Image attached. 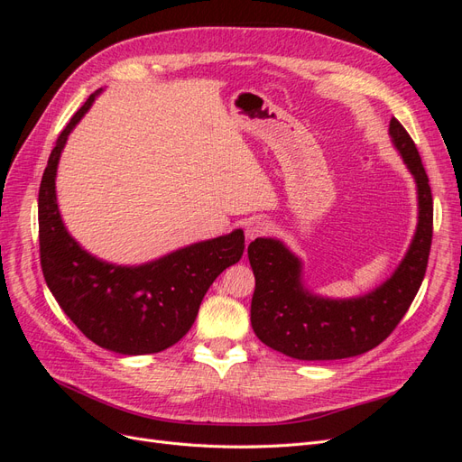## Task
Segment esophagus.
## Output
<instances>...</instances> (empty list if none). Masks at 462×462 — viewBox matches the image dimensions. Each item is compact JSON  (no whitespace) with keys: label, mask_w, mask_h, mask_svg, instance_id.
Instances as JSON below:
<instances>
[{"label":"esophagus","mask_w":462,"mask_h":462,"mask_svg":"<svg viewBox=\"0 0 462 462\" xmlns=\"http://www.w3.org/2000/svg\"><path fill=\"white\" fill-rule=\"evenodd\" d=\"M270 229H272L270 223L265 219H253L246 226V236L253 241V239H258V236H263Z\"/></svg>","instance_id":"obj_1"}]
</instances>
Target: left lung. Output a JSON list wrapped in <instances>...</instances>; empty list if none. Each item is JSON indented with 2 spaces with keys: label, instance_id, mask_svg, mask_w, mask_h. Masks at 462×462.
I'll use <instances>...</instances> for the list:
<instances>
[{
  "label": "left lung",
  "instance_id": "left-lung-1",
  "mask_svg": "<svg viewBox=\"0 0 462 462\" xmlns=\"http://www.w3.org/2000/svg\"><path fill=\"white\" fill-rule=\"evenodd\" d=\"M391 143L407 163L418 189V226L395 273L365 297L324 299L302 285V262L275 239L248 245L256 289L250 321L256 337L273 351L299 360L356 356L385 341L407 314L428 268L433 200L420 153L393 117Z\"/></svg>",
  "mask_w": 462,
  "mask_h": 462
}]
</instances>
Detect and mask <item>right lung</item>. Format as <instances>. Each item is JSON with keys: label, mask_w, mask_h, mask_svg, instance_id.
<instances>
[{"label": "right lung", "mask_w": 462, "mask_h": 462, "mask_svg": "<svg viewBox=\"0 0 462 462\" xmlns=\"http://www.w3.org/2000/svg\"><path fill=\"white\" fill-rule=\"evenodd\" d=\"M94 92L61 131L38 192L40 263L51 295L97 346L119 355L165 351L185 337L216 277L241 260L245 233L235 229L143 265H116L88 254L67 233L55 173L67 136L87 114Z\"/></svg>", "instance_id": "right-lung-1"}]
</instances>
